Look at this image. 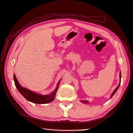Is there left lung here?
Returning <instances> with one entry per match:
<instances>
[{
  "label": "left lung",
  "mask_w": 133,
  "mask_h": 133,
  "mask_svg": "<svg viewBox=\"0 0 133 133\" xmlns=\"http://www.w3.org/2000/svg\"><path fill=\"white\" fill-rule=\"evenodd\" d=\"M119 77H120V81H121V71H120V72H119ZM120 83H121V81H120V82H119V83L118 85L117 86V88L115 89V90H114V91L113 92V93H112V95H111L110 97H112L113 96V95L115 94V93L116 92V91H117V89H118V88H119V87ZM81 102H82V103H84V104H88V101H85V100H82V101H81Z\"/></svg>",
  "instance_id": "left-lung-1"
}]
</instances>
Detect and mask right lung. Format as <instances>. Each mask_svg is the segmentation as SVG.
Masks as SVG:
<instances>
[{
  "instance_id": "add662e5",
  "label": "right lung",
  "mask_w": 133,
  "mask_h": 133,
  "mask_svg": "<svg viewBox=\"0 0 133 133\" xmlns=\"http://www.w3.org/2000/svg\"><path fill=\"white\" fill-rule=\"evenodd\" d=\"M14 79L15 86H16L20 93L22 95L25 97V98H26L28 101L36 104H46L53 101L54 100L55 95H56L57 90L58 89V86H59V82H61L60 80L58 83L56 88H55V90L54 91H52L50 95H42L38 94H36L35 92L29 90V89H28L25 88L23 87L22 86H21V85L19 84V83H18L15 74H14Z\"/></svg>"
}]
</instances>
